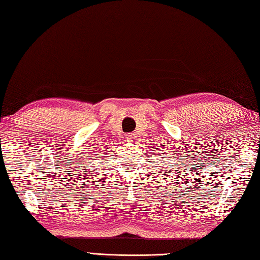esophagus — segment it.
<instances>
[{"instance_id": "1", "label": "esophagus", "mask_w": 260, "mask_h": 260, "mask_svg": "<svg viewBox=\"0 0 260 260\" xmlns=\"http://www.w3.org/2000/svg\"><path fill=\"white\" fill-rule=\"evenodd\" d=\"M136 134H129V135H126V139H128L129 141H135V139H136Z\"/></svg>"}]
</instances>
